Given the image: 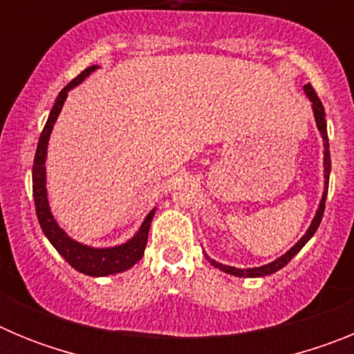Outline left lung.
<instances>
[{"mask_svg":"<svg viewBox=\"0 0 354 354\" xmlns=\"http://www.w3.org/2000/svg\"><path fill=\"white\" fill-rule=\"evenodd\" d=\"M303 90H305L306 97L310 99L312 102V109H314V118H315V126H317L319 133H321V136H323V147H324V192H323V196H321V202H319V207L317 211H315V216L314 220H312L310 227H308V230L305 232V236L301 237V239L296 243V245L292 246V248L289 250V252H286L282 255V257H278L277 261L270 262V264H264V266H259V268H246V270H241V268H234V266H225L221 264V262H216L214 259H211L205 253V259H207L209 262H211V266H214V268H218V270H221L223 273H228V274H234V277H239V278H259V277H268V274H273L277 273L278 270H282L283 266H287L290 262V259L296 255V253L299 252V250L303 248V246L310 241V237L314 236L315 230H317L319 223H321V220H323V214H324V202H326V195H328V183H330V170H331V159H330V143H328V131H326V113H324V108H323V102L319 101L317 93H315V90L312 88V84H305L303 86Z\"/></svg>","mask_w":354,"mask_h":354,"instance_id":"1","label":"left lung"}]
</instances>
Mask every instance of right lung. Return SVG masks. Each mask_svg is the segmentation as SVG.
<instances>
[{
    "instance_id": "obj_1",
    "label": "right lung",
    "mask_w": 354,
    "mask_h": 354,
    "mask_svg": "<svg viewBox=\"0 0 354 354\" xmlns=\"http://www.w3.org/2000/svg\"><path fill=\"white\" fill-rule=\"evenodd\" d=\"M99 65H92V67L84 68L80 76L74 77L71 83L58 93L55 104L51 108L48 122L44 126L42 134L39 138V145H37L35 161H33V198H35V209L37 218H39L40 228H42L44 236L48 237L49 243L56 248V252L60 253L62 257L68 262L76 271L88 277H108V274L122 273V271L133 268L140 259L143 257L147 246V237H149V228L152 223V218L156 214V209L147 214L143 223L140 225L138 232L134 234L129 241L122 243L117 246H108V248H93V246L83 245L77 243L76 239H72L64 228L58 225V221L53 216L51 207H49L48 200V189H46V158H48V143L49 136L53 133L55 122L60 115L64 102L67 99V93L71 92L74 86L83 83L84 77H88Z\"/></svg>"
}]
</instances>
